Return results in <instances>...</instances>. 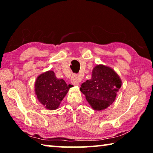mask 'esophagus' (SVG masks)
Masks as SVG:
<instances>
[{
    "mask_svg": "<svg viewBox=\"0 0 153 153\" xmlns=\"http://www.w3.org/2000/svg\"><path fill=\"white\" fill-rule=\"evenodd\" d=\"M80 81H81V77L79 75H72V76L71 77V82L72 84L74 85H79Z\"/></svg>",
    "mask_w": 153,
    "mask_h": 153,
    "instance_id": "esophagus-1",
    "label": "esophagus"
}]
</instances>
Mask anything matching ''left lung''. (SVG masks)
I'll use <instances>...</instances> for the list:
<instances>
[{"instance_id":"obj_1","label":"left lung","mask_w":153,"mask_h":153,"mask_svg":"<svg viewBox=\"0 0 153 153\" xmlns=\"http://www.w3.org/2000/svg\"><path fill=\"white\" fill-rule=\"evenodd\" d=\"M122 81L114 70L103 65L93 69L91 78L81 85L80 90L95 110L110 106L116 99Z\"/></svg>"}]
</instances>
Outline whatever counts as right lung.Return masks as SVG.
I'll return each instance as SVG.
<instances>
[{"label":"right lung","mask_w":153,"mask_h":153,"mask_svg":"<svg viewBox=\"0 0 153 153\" xmlns=\"http://www.w3.org/2000/svg\"><path fill=\"white\" fill-rule=\"evenodd\" d=\"M71 87L63 79H57L53 71H48L37 77L35 91L39 102L46 109L54 110L59 106Z\"/></svg>","instance_id":"right-lung-1"}]
</instances>
